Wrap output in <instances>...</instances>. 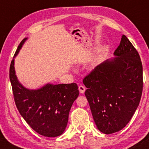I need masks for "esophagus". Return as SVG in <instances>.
Masks as SVG:
<instances>
[{"mask_svg": "<svg viewBox=\"0 0 149 149\" xmlns=\"http://www.w3.org/2000/svg\"><path fill=\"white\" fill-rule=\"evenodd\" d=\"M78 90H79L80 93H84L85 91H86V87L82 86V85H81V86H79V87H78Z\"/></svg>", "mask_w": 149, "mask_h": 149, "instance_id": "obj_1", "label": "esophagus"}]
</instances>
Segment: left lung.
I'll return each mask as SVG.
<instances>
[{
  "label": "left lung",
  "instance_id": "left-lung-1",
  "mask_svg": "<svg viewBox=\"0 0 149 149\" xmlns=\"http://www.w3.org/2000/svg\"><path fill=\"white\" fill-rule=\"evenodd\" d=\"M116 57L90 72L83 82L97 129L110 134L122 130L139 106L143 91V66L138 52L125 35Z\"/></svg>",
  "mask_w": 149,
  "mask_h": 149
}]
</instances>
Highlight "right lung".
Returning <instances> with one entry per match:
<instances>
[{"mask_svg":"<svg viewBox=\"0 0 149 149\" xmlns=\"http://www.w3.org/2000/svg\"><path fill=\"white\" fill-rule=\"evenodd\" d=\"M24 39L16 50L18 53ZM10 81L16 107L31 128L40 135L56 137L64 132L68 114L79 91L76 83L47 84L38 90H29L22 86L16 77L14 59L10 66Z\"/></svg>","mask_w":149,"mask_h":149,"instance_id":"right-lung-1","label":"right lung"}]
</instances>
